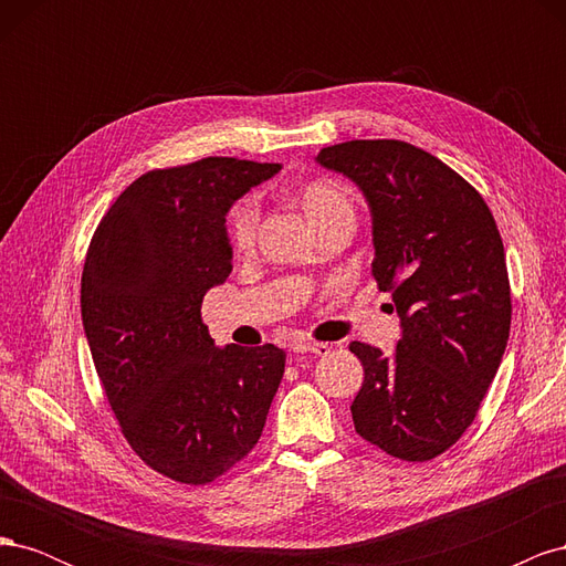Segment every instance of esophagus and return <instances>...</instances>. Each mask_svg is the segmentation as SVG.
<instances>
[{
	"instance_id": "obj_1",
	"label": "esophagus",
	"mask_w": 566,
	"mask_h": 566,
	"mask_svg": "<svg viewBox=\"0 0 566 566\" xmlns=\"http://www.w3.org/2000/svg\"><path fill=\"white\" fill-rule=\"evenodd\" d=\"M295 354H316V356H325L331 352V345H325V342H295L293 347Z\"/></svg>"
}]
</instances>
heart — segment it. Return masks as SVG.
Returning a JSON list of instances; mask_svg holds the SVG:
<instances>
[{
  "label": "heart",
  "mask_w": 566,
  "mask_h": 566,
  "mask_svg": "<svg viewBox=\"0 0 566 566\" xmlns=\"http://www.w3.org/2000/svg\"><path fill=\"white\" fill-rule=\"evenodd\" d=\"M285 200L310 221V227L318 231L342 217H354V205L349 196L342 191L335 181L312 179L290 188ZM256 235V205L252 200H241L229 214V241L235 250H250Z\"/></svg>",
  "instance_id": "obj_1"
}]
</instances>
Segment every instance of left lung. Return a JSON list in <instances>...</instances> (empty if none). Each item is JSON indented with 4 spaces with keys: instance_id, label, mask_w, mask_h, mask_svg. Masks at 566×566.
I'll return each instance as SVG.
<instances>
[{
    "instance_id": "obj_1",
    "label": "left lung",
    "mask_w": 566,
    "mask_h": 566,
    "mask_svg": "<svg viewBox=\"0 0 566 566\" xmlns=\"http://www.w3.org/2000/svg\"><path fill=\"white\" fill-rule=\"evenodd\" d=\"M316 163L347 177L373 217V276L401 321L394 354L352 342L364 385L356 432L401 460H432L462 437L510 337V283L484 198L406 142H347Z\"/></svg>"
}]
</instances>
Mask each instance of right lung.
<instances>
[{"mask_svg": "<svg viewBox=\"0 0 566 566\" xmlns=\"http://www.w3.org/2000/svg\"><path fill=\"white\" fill-rule=\"evenodd\" d=\"M281 165L235 158L153 169L111 205L82 271V323L129 447L208 484L260 441L285 352L217 347L202 297L229 279L227 214Z\"/></svg>", "mask_w": 566, "mask_h": 566, "instance_id": "obj_1", "label": "right lung"}]
</instances>
